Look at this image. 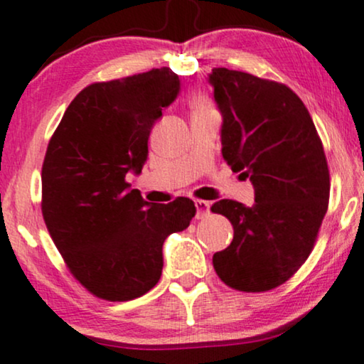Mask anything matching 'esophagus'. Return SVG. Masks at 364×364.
Segmentation results:
<instances>
[{"mask_svg": "<svg viewBox=\"0 0 364 364\" xmlns=\"http://www.w3.org/2000/svg\"><path fill=\"white\" fill-rule=\"evenodd\" d=\"M195 206H196V216L198 218H203V216L210 215V203L203 200H195Z\"/></svg>", "mask_w": 364, "mask_h": 364, "instance_id": "esophagus-1", "label": "esophagus"}]
</instances>
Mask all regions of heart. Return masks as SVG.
<instances>
[{
    "label": "heart",
    "instance_id": "1",
    "mask_svg": "<svg viewBox=\"0 0 364 364\" xmlns=\"http://www.w3.org/2000/svg\"><path fill=\"white\" fill-rule=\"evenodd\" d=\"M191 105H193V112H198V110H205V109L211 107L210 102L205 97H195L193 99Z\"/></svg>",
    "mask_w": 364,
    "mask_h": 364
}]
</instances>
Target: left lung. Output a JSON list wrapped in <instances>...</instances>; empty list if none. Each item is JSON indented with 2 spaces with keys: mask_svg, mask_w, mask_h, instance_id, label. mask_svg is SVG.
I'll use <instances>...</instances> for the list:
<instances>
[{
  "mask_svg": "<svg viewBox=\"0 0 364 364\" xmlns=\"http://www.w3.org/2000/svg\"><path fill=\"white\" fill-rule=\"evenodd\" d=\"M210 84L223 116V159L255 188L254 206H211L233 225V240L213 255V267L235 291H272L307 260L328 211L323 142L287 85L228 68H213Z\"/></svg>",
  "mask_w": 364,
  "mask_h": 364,
  "instance_id": "8db88e82",
  "label": "left lung"
}]
</instances>
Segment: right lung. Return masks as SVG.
<instances>
[{
    "mask_svg": "<svg viewBox=\"0 0 364 364\" xmlns=\"http://www.w3.org/2000/svg\"><path fill=\"white\" fill-rule=\"evenodd\" d=\"M169 67L77 94L48 142L41 213L70 274L92 296L124 302L144 296L163 272V243L190 227L196 206L179 196L144 201L126 181L148 159L151 127L176 99Z\"/></svg>",
    "mask_w": 364,
    "mask_h": 364,
    "instance_id": "obj_1",
    "label": "right lung"
}]
</instances>
